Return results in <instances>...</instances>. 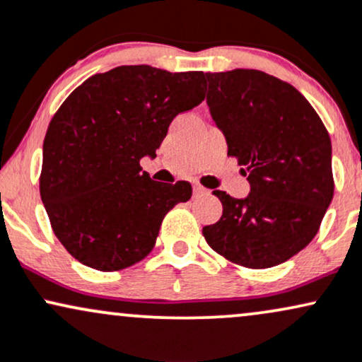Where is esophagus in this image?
<instances>
[{
    "instance_id": "1",
    "label": "esophagus",
    "mask_w": 362,
    "mask_h": 362,
    "mask_svg": "<svg viewBox=\"0 0 362 362\" xmlns=\"http://www.w3.org/2000/svg\"><path fill=\"white\" fill-rule=\"evenodd\" d=\"M210 193V191H208L206 188H203V186H199V185H194L193 186V194L194 197H203V194H208Z\"/></svg>"
}]
</instances>
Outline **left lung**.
Listing matches in <instances>:
<instances>
[{
    "mask_svg": "<svg viewBox=\"0 0 362 362\" xmlns=\"http://www.w3.org/2000/svg\"><path fill=\"white\" fill-rule=\"evenodd\" d=\"M206 84L211 118L245 168L250 193L215 189L223 214L203 235L235 264H281L312 242L332 202L329 132L298 89L262 71L206 72Z\"/></svg>",
    "mask_w": 362,
    "mask_h": 362,
    "instance_id": "obj_1",
    "label": "left lung"
}]
</instances>
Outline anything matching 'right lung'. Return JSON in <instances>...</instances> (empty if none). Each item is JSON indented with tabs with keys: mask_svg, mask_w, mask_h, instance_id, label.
Returning <instances> with one entry per match:
<instances>
[{
	"mask_svg": "<svg viewBox=\"0 0 362 362\" xmlns=\"http://www.w3.org/2000/svg\"><path fill=\"white\" fill-rule=\"evenodd\" d=\"M202 71L120 66L67 96L44 140L40 198L57 239L98 271L129 267L154 247L165 214L191 198V185L152 181L156 157L176 115L203 101Z\"/></svg>",
	"mask_w": 362,
	"mask_h": 362,
	"instance_id": "1",
	"label": "right lung"
}]
</instances>
